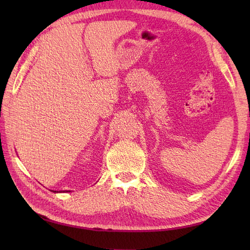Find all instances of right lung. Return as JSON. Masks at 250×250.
<instances>
[{"instance_id":"obj_1","label":"right lung","mask_w":250,"mask_h":250,"mask_svg":"<svg viewBox=\"0 0 250 250\" xmlns=\"http://www.w3.org/2000/svg\"><path fill=\"white\" fill-rule=\"evenodd\" d=\"M52 192H58V191H54V190H52ZM60 192H61V191H60ZM63 192H64V191H63ZM65 192H67L66 190H65Z\"/></svg>"}]
</instances>
